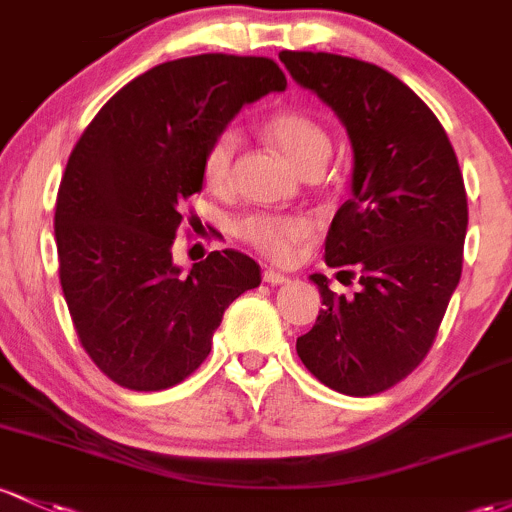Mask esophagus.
I'll list each match as a JSON object with an SVG mask.
<instances>
[{"instance_id": "obj_1", "label": "esophagus", "mask_w": 512, "mask_h": 512, "mask_svg": "<svg viewBox=\"0 0 512 512\" xmlns=\"http://www.w3.org/2000/svg\"><path fill=\"white\" fill-rule=\"evenodd\" d=\"M262 279H265L267 284H286V282H289V277H286V274H282V272H277V269H265V272H262Z\"/></svg>"}]
</instances>
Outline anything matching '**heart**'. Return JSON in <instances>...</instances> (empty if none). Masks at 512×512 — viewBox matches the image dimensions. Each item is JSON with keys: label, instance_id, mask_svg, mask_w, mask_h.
Listing matches in <instances>:
<instances>
[{"label": "heart", "instance_id": "1", "mask_svg": "<svg viewBox=\"0 0 512 512\" xmlns=\"http://www.w3.org/2000/svg\"><path fill=\"white\" fill-rule=\"evenodd\" d=\"M262 133L277 145L282 153L299 167L301 172H320L333 153V138L328 128L313 116L296 109H282L269 114L262 121ZM238 133H216L206 145L201 160V177L204 184L216 194H226L233 187V165L238 155ZM313 233V221L303 213H277L262 211L240 218L235 235L260 252L267 260L286 265L296 257L299 247Z\"/></svg>", "mask_w": 512, "mask_h": 512}]
</instances>
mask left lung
Segmentation results:
<instances>
[{"mask_svg": "<svg viewBox=\"0 0 512 512\" xmlns=\"http://www.w3.org/2000/svg\"><path fill=\"white\" fill-rule=\"evenodd\" d=\"M279 60L345 123L352 199L335 213L325 262L357 274L352 299L311 274L323 308L296 340L320 384L374 396L428 357L462 277L469 209L445 128L411 87L364 60L282 50Z\"/></svg>", "mask_w": 512, "mask_h": 512, "instance_id": "left-lung-1", "label": "left lung"}]
</instances>
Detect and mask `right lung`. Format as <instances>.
<instances>
[{
	"mask_svg": "<svg viewBox=\"0 0 512 512\" xmlns=\"http://www.w3.org/2000/svg\"><path fill=\"white\" fill-rule=\"evenodd\" d=\"M269 58L204 53L121 87L72 148L55 201L60 286L77 338L114 384L162 391L201 367L260 265L213 250L179 274L172 243L204 187L206 145L247 101L282 92Z\"/></svg>",
	"mask_w": 512,
	"mask_h": 512,
	"instance_id": "add662e5",
	"label": "right lung"
}]
</instances>
